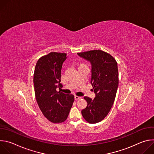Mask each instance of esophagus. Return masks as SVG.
I'll list each match as a JSON object with an SVG mask.
<instances>
[{
    "mask_svg": "<svg viewBox=\"0 0 154 154\" xmlns=\"http://www.w3.org/2000/svg\"><path fill=\"white\" fill-rule=\"evenodd\" d=\"M75 100H79V99H82V97H80V96H75Z\"/></svg>",
    "mask_w": 154,
    "mask_h": 154,
    "instance_id": "obj_1",
    "label": "esophagus"
}]
</instances>
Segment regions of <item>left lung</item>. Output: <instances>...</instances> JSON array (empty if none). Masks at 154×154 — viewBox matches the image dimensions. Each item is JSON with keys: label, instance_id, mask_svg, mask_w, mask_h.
<instances>
[{"label": "left lung", "instance_id": "obj_1", "mask_svg": "<svg viewBox=\"0 0 154 154\" xmlns=\"http://www.w3.org/2000/svg\"><path fill=\"white\" fill-rule=\"evenodd\" d=\"M91 64V83L96 97H84L88 104L82 110L83 118L90 124L103 120L114 103L119 83L118 64L110 55L100 50L77 53Z\"/></svg>", "mask_w": 154, "mask_h": 154}]
</instances>
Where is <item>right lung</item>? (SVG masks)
<instances>
[{
  "mask_svg": "<svg viewBox=\"0 0 154 154\" xmlns=\"http://www.w3.org/2000/svg\"><path fill=\"white\" fill-rule=\"evenodd\" d=\"M66 54L51 52L37 61L34 72L33 83L38 105L42 114L53 123L66 120L74 102L72 94L57 91L62 87L61 71Z\"/></svg>",
  "mask_w": 154,
  "mask_h": 154,
  "instance_id": "1",
  "label": "right lung"
}]
</instances>
